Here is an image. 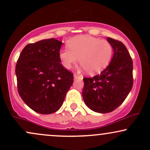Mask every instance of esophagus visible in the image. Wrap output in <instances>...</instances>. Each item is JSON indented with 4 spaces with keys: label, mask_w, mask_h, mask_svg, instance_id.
Returning <instances> with one entry per match:
<instances>
[{
    "label": "esophagus",
    "mask_w": 150,
    "mask_h": 150,
    "mask_svg": "<svg viewBox=\"0 0 150 150\" xmlns=\"http://www.w3.org/2000/svg\"><path fill=\"white\" fill-rule=\"evenodd\" d=\"M73 77H74V79H75V80H76V79H77L78 78V75H77L76 74H74V75H73Z\"/></svg>",
    "instance_id": "obj_1"
}]
</instances>
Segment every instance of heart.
Instances as JSON below:
<instances>
[{
	"label": "heart",
	"instance_id": "b5f03b06",
	"mask_svg": "<svg viewBox=\"0 0 150 150\" xmlns=\"http://www.w3.org/2000/svg\"><path fill=\"white\" fill-rule=\"evenodd\" d=\"M68 48L61 50L59 58L62 65L70 69L75 64L78 58L79 63L85 73L95 75L104 70L112 58L113 47L109 42L91 36L80 35L70 39Z\"/></svg>",
	"mask_w": 150,
	"mask_h": 150
}]
</instances>
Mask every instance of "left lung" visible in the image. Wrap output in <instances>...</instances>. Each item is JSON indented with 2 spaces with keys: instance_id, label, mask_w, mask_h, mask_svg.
<instances>
[{
  "instance_id": "obj_1",
  "label": "left lung",
  "mask_w": 150,
  "mask_h": 150,
  "mask_svg": "<svg viewBox=\"0 0 150 150\" xmlns=\"http://www.w3.org/2000/svg\"><path fill=\"white\" fill-rule=\"evenodd\" d=\"M113 47V58L99 75L85 77L82 97L87 107L94 112L113 111L124 101L133 84L132 61L122 42L108 37Z\"/></svg>"
}]
</instances>
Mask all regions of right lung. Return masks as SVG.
<instances>
[{
    "label": "right lung",
    "instance_id": "add662e5",
    "mask_svg": "<svg viewBox=\"0 0 150 150\" xmlns=\"http://www.w3.org/2000/svg\"><path fill=\"white\" fill-rule=\"evenodd\" d=\"M61 44L53 38L29 44L17 62L19 94L31 109L41 114L57 111L73 83V74L61 63Z\"/></svg>",
    "mask_w": 150,
    "mask_h": 150
}]
</instances>
